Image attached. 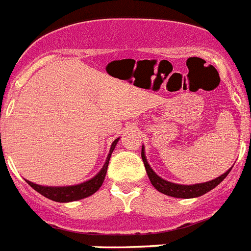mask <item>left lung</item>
<instances>
[{
	"label": "left lung",
	"instance_id": "obj_1",
	"mask_svg": "<svg viewBox=\"0 0 251 251\" xmlns=\"http://www.w3.org/2000/svg\"><path fill=\"white\" fill-rule=\"evenodd\" d=\"M141 156H142L143 164H145V168H146V173L149 175V179L151 181V184L155 187V189H157L158 192L165 194V196L174 197V198H197V197H201L205 193H208L209 190H212L213 188H216L218 184L224 180L225 177L227 176L228 173L231 171L230 168L226 173H224L222 175H220L218 177L213 179V180L204 181V183H198V184H192V185H184V184H176L171 183V181L165 180L161 176H158L155 171L152 170V168L150 166L149 161H147L146 153H145V147L142 146V152H141Z\"/></svg>",
	"mask_w": 251,
	"mask_h": 251
}]
</instances>
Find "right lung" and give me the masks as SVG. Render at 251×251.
<instances>
[{"label": "right lung", "mask_w": 251, "mask_h": 251, "mask_svg": "<svg viewBox=\"0 0 251 251\" xmlns=\"http://www.w3.org/2000/svg\"><path fill=\"white\" fill-rule=\"evenodd\" d=\"M118 141H119V138H117L114 142L111 143L108 157L105 160L101 170H100L95 176L89 179V180L83 181V183L80 184H75V185H66V187H47V185H39V184H35L33 183V181L29 180H26V183L29 184L30 187L33 188L34 190L40 193V194L46 197V198L52 199L54 202L59 203L75 202V201H80V199L93 196L94 193L98 192V190L100 189V187H101L102 183H104L105 174H106V170H108L109 160H110L111 153H113L115 146H117Z\"/></svg>", "instance_id": "obj_1"}]
</instances>
